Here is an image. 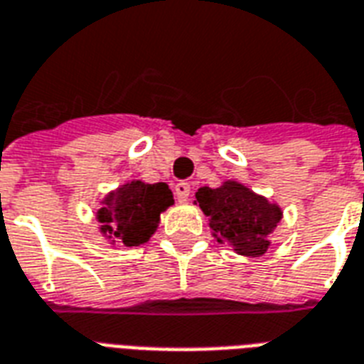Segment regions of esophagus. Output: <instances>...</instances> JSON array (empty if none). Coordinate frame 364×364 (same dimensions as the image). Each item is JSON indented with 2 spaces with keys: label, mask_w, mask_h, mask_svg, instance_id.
Wrapping results in <instances>:
<instances>
[{
  "label": "esophagus",
  "mask_w": 364,
  "mask_h": 364,
  "mask_svg": "<svg viewBox=\"0 0 364 364\" xmlns=\"http://www.w3.org/2000/svg\"><path fill=\"white\" fill-rule=\"evenodd\" d=\"M188 194H191V183L187 181H179L176 183V196L181 202H185L188 198Z\"/></svg>",
  "instance_id": "esophagus-1"
}]
</instances>
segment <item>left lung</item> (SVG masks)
I'll list each match as a JSON object with an SVG mask.
<instances>
[{
	"instance_id": "8db88e82",
	"label": "left lung",
	"mask_w": 364,
	"mask_h": 364,
	"mask_svg": "<svg viewBox=\"0 0 364 364\" xmlns=\"http://www.w3.org/2000/svg\"><path fill=\"white\" fill-rule=\"evenodd\" d=\"M196 202L210 215L218 242L232 244L242 256H262L267 252V235L282 215L274 204L235 181H227L219 188H198Z\"/></svg>"
}]
</instances>
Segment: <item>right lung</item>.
Listing matches in <instances>:
<instances>
[{"instance_id": "1", "label": "right lung", "mask_w": 364, "mask_h": 364, "mask_svg": "<svg viewBox=\"0 0 364 364\" xmlns=\"http://www.w3.org/2000/svg\"><path fill=\"white\" fill-rule=\"evenodd\" d=\"M173 204V194L166 183H127L105 200L99 212L101 231L120 238L126 246L146 242L156 231L160 213Z\"/></svg>"}]
</instances>
